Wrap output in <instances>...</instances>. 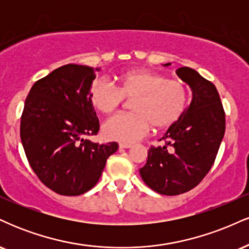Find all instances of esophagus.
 <instances>
[{
	"label": "esophagus",
	"instance_id": "obj_1",
	"mask_svg": "<svg viewBox=\"0 0 249 249\" xmlns=\"http://www.w3.org/2000/svg\"><path fill=\"white\" fill-rule=\"evenodd\" d=\"M132 145L131 144H126V142H121L119 144V148H130Z\"/></svg>",
	"mask_w": 249,
	"mask_h": 249
}]
</instances>
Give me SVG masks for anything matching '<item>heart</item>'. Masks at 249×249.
Masks as SVG:
<instances>
[{"instance_id": "heart-1", "label": "heart", "mask_w": 249, "mask_h": 249, "mask_svg": "<svg viewBox=\"0 0 249 249\" xmlns=\"http://www.w3.org/2000/svg\"><path fill=\"white\" fill-rule=\"evenodd\" d=\"M118 87L104 78L91 84L90 102L101 113L113 112L124 101L132 99V113H121L103 124L102 132L110 141L131 144L150 132L153 125L164 130L179 121L187 103V90L181 82L162 73L134 70L118 78Z\"/></svg>"}]
</instances>
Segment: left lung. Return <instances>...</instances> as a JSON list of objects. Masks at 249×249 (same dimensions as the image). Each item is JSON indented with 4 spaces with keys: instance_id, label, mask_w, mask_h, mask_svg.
I'll return each instance as SVG.
<instances>
[{
    "instance_id": "obj_1",
    "label": "left lung",
    "mask_w": 249,
    "mask_h": 249,
    "mask_svg": "<svg viewBox=\"0 0 249 249\" xmlns=\"http://www.w3.org/2000/svg\"><path fill=\"white\" fill-rule=\"evenodd\" d=\"M177 75L191 88L192 101L159 139L162 145L148 150L139 170L142 181L164 196L187 192L205 178L225 134V111L213 83L187 67L179 68Z\"/></svg>"
}]
</instances>
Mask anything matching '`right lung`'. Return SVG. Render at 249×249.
Wrapping results in <instances>:
<instances>
[{
	"label": "right lung",
	"mask_w": 249,
	"mask_h": 249,
	"mask_svg": "<svg viewBox=\"0 0 249 249\" xmlns=\"http://www.w3.org/2000/svg\"><path fill=\"white\" fill-rule=\"evenodd\" d=\"M99 69L67 64L31 88L21 117V141L31 168L43 184L62 196H81L101 178L116 142L85 139L99 122L90 88Z\"/></svg>",
	"instance_id": "1"
}]
</instances>
